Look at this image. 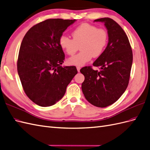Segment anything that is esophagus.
<instances>
[{"label": "esophagus", "instance_id": "1", "mask_svg": "<svg viewBox=\"0 0 150 150\" xmlns=\"http://www.w3.org/2000/svg\"><path fill=\"white\" fill-rule=\"evenodd\" d=\"M76 68H77V70H78V72H80L81 67H79V66H77V67H76Z\"/></svg>", "mask_w": 150, "mask_h": 150}]
</instances>
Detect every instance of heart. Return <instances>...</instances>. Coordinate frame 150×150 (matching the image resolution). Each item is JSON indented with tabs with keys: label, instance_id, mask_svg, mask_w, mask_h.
Listing matches in <instances>:
<instances>
[{
	"label": "heart",
	"instance_id": "b5f03b06",
	"mask_svg": "<svg viewBox=\"0 0 150 150\" xmlns=\"http://www.w3.org/2000/svg\"><path fill=\"white\" fill-rule=\"evenodd\" d=\"M72 39L62 35L59 45L69 55H74L79 46L81 52L68 60L71 65L81 66L93 57L102 54L108 43L107 31L88 23H83L72 32Z\"/></svg>",
	"mask_w": 150,
	"mask_h": 150
}]
</instances>
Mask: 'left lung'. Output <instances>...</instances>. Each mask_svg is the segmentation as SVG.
<instances>
[{
    "label": "left lung",
    "mask_w": 150,
    "mask_h": 150,
    "mask_svg": "<svg viewBox=\"0 0 150 150\" xmlns=\"http://www.w3.org/2000/svg\"><path fill=\"white\" fill-rule=\"evenodd\" d=\"M104 22L108 30V43L102 54L91 66L81 69L84 76L82 91L94 106L106 107L118 100L128 86L132 64V51L127 36L118 23L109 18L95 19Z\"/></svg>",
    "instance_id": "left-lung-1"
}]
</instances>
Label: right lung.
<instances>
[{
    "label": "right lung",
    "instance_id": "1",
    "mask_svg": "<svg viewBox=\"0 0 150 150\" xmlns=\"http://www.w3.org/2000/svg\"><path fill=\"white\" fill-rule=\"evenodd\" d=\"M76 19H48L31 27L21 42L18 72L27 96L41 107L52 106L65 94L78 73L76 66L62 67L65 55L60 37Z\"/></svg>",
    "mask_w": 150,
    "mask_h": 150
}]
</instances>
